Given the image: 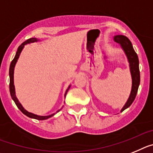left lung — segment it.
Wrapping results in <instances>:
<instances>
[{"instance_id": "left-lung-1", "label": "left lung", "mask_w": 153, "mask_h": 153, "mask_svg": "<svg viewBox=\"0 0 153 153\" xmlns=\"http://www.w3.org/2000/svg\"><path fill=\"white\" fill-rule=\"evenodd\" d=\"M114 41L121 45L123 51L126 53V55L128 58L129 63V68L131 75H132V90L128 97V100L123 106L121 111H123L125 109L128 108L133 101L135 100L136 94H137L138 88L140 84V72H139V62L137 54L134 51L132 45L127 37L124 35H115L114 36Z\"/></svg>"}]
</instances>
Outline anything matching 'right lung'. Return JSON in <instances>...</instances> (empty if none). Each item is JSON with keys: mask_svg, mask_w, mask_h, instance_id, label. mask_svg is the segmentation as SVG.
<instances>
[{"mask_svg": "<svg viewBox=\"0 0 153 153\" xmlns=\"http://www.w3.org/2000/svg\"><path fill=\"white\" fill-rule=\"evenodd\" d=\"M38 41H39L38 39L35 38H30V39L27 40V41H25V42L21 44L20 45L19 47L18 48V51L16 52L15 54V57L14 58V59L12 60L11 63H10V69H9V76H10V85H9V88H10V96L12 98V99L14 100V102H15L16 105L18 106V108L22 111V113L25 114V115H27V117L29 118H31V119H38V120H45V119H48L49 118H51L52 117L53 115H54L55 113H53L50 115H46V116H42V115H35V114H33L31 112H29L27 111V110H25L24 108V107L21 105V104L19 102L18 99H17V97H16L15 95V88H14V67H15V65L18 62V59L19 58L20 54H21V51L23 50L24 47H25V45H27V44H30V43H33V42H37ZM70 88V85L68 86V89L66 90L65 91V97L66 96V94H67L68 91V89ZM60 111V110H58L57 112Z\"/></svg>", "mask_w": 153, "mask_h": 153, "instance_id": "1", "label": "right lung"}]
</instances>
